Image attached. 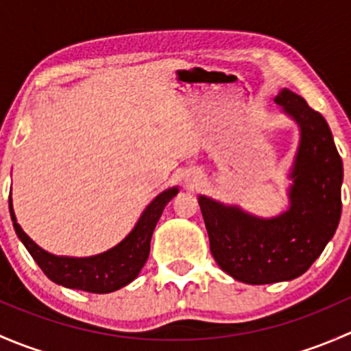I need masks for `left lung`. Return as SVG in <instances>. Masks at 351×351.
I'll use <instances>...</instances> for the list:
<instances>
[{
	"label": "left lung",
	"instance_id": "obj_1",
	"mask_svg": "<svg viewBox=\"0 0 351 351\" xmlns=\"http://www.w3.org/2000/svg\"><path fill=\"white\" fill-rule=\"evenodd\" d=\"M275 104L300 129L289 208L277 217L261 219L236 205L198 197L212 256L226 274L251 285L306 274L332 238L341 215L343 162L328 122L287 88Z\"/></svg>",
	"mask_w": 351,
	"mask_h": 351
}]
</instances>
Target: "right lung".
<instances>
[{
    "mask_svg": "<svg viewBox=\"0 0 351 351\" xmlns=\"http://www.w3.org/2000/svg\"><path fill=\"white\" fill-rule=\"evenodd\" d=\"M178 193V189L165 190L151 202L137 221L136 228L122 243L112 250L90 258H69L56 256L37 246L16 222L13 212L12 197H10V214H12L13 228L20 241L25 244L38 267L45 275L58 285L67 289L84 290L91 293H108L119 290L134 280L139 275L141 268L146 263L151 250V238L156 224L169 200Z\"/></svg>",
    "mask_w": 351,
    "mask_h": 351,
    "instance_id": "add662e5",
    "label": "right lung"
}]
</instances>
